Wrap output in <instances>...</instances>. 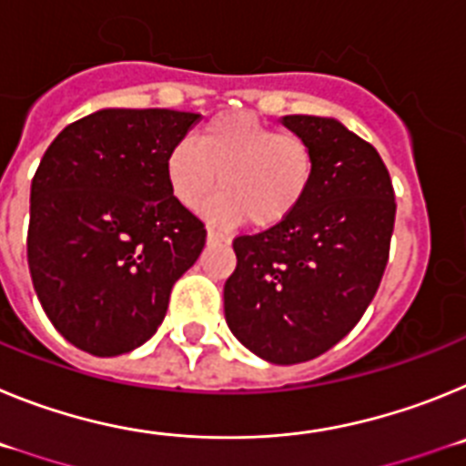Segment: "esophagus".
I'll use <instances>...</instances> for the list:
<instances>
[{
    "mask_svg": "<svg viewBox=\"0 0 466 466\" xmlns=\"http://www.w3.org/2000/svg\"><path fill=\"white\" fill-rule=\"evenodd\" d=\"M208 240H209V242H228V238L221 236L219 230L212 228V226H208Z\"/></svg>",
    "mask_w": 466,
    "mask_h": 466,
    "instance_id": "34e87169",
    "label": "esophagus"
}]
</instances>
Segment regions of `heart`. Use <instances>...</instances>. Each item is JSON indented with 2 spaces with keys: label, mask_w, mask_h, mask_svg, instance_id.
Here are the masks:
<instances>
[{
  "label": "heart",
  "mask_w": 466,
  "mask_h": 466,
  "mask_svg": "<svg viewBox=\"0 0 466 466\" xmlns=\"http://www.w3.org/2000/svg\"><path fill=\"white\" fill-rule=\"evenodd\" d=\"M315 177V156L300 135L278 133L252 114H221L166 158L172 198L198 212L219 179L221 193L208 208L224 224L249 221L257 228L282 224L306 200Z\"/></svg>",
  "instance_id": "heart-1"
}]
</instances>
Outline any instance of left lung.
Segmentation results:
<instances>
[{
    "label": "left lung",
    "instance_id": "1",
    "mask_svg": "<svg viewBox=\"0 0 466 466\" xmlns=\"http://www.w3.org/2000/svg\"><path fill=\"white\" fill-rule=\"evenodd\" d=\"M310 144L315 177L289 219L233 240L224 284L230 333L270 364L327 352L361 319L380 284L394 230L385 163L336 118H279Z\"/></svg>",
    "mask_w": 466,
    "mask_h": 466
}]
</instances>
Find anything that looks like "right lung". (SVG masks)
Masks as SVG:
<instances>
[{
  "mask_svg": "<svg viewBox=\"0 0 466 466\" xmlns=\"http://www.w3.org/2000/svg\"><path fill=\"white\" fill-rule=\"evenodd\" d=\"M175 109H100L41 158L30 191L27 263L53 327L95 357L158 331L172 284L205 247V226L167 188L166 158L200 121Z\"/></svg>",
  "mask_w": 466,
  "mask_h": 466,
  "instance_id": "obj_1",
  "label": "right lung"
}]
</instances>
